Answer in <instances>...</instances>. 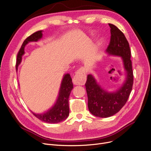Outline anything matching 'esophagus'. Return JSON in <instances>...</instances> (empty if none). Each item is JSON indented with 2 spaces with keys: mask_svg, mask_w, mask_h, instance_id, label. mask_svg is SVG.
Masks as SVG:
<instances>
[{
  "mask_svg": "<svg viewBox=\"0 0 151 151\" xmlns=\"http://www.w3.org/2000/svg\"><path fill=\"white\" fill-rule=\"evenodd\" d=\"M87 70L84 68L79 69L73 79V83L75 85H84L86 81Z\"/></svg>",
  "mask_w": 151,
  "mask_h": 151,
  "instance_id": "1",
  "label": "esophagus"
}]
</instances>
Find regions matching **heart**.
Segmentation results:
<instances>
[{"instance_id": "obj_1", "label": "heart", "mask_w": 151, "mask_h": 151, "mask_svg": "<svg viewBox=\"0 0 151 151\" xmlns=\"http://www.w3.org/2000/svg\"><path fill=\"white\" fill-rule=\"evenodd\" d=\"M102 43H103V42H102V41L99 42V47H100V46L102 45Z\"/></svg>"}]
</instances>
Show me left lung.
I'll use <instances>...</instances> for the list:
<instances>
[{
  "instance_id": "left-lung-1",
  "label": "left lung",
  "mask_w": 151,
  "mask_h": 151,
  "mask_svg": "<svg viewBox=\"0 0 151 151\" xmlns=\"http://www.w3.org/2000/svg\"><path fill=\"white\" fill-rule=\"evenodd\" d=\"M111 39L106 50L108 55L121 57L127 72L126 80L117 91L109 92L98 84L92 75L87 76L85 84L88 98V108L95 116L108 117L118 113L125 105L132 89L133 74L131 51L127 40L116 26L109 24Z\"/></svg>"
}]
</instances>
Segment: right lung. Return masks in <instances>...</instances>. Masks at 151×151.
Returning <instances> with one entry per match:
<instances>
[{"instance_id": "add662e5", "label": "right lung", "mask_w": 151, "mask_h": 151, "mask_svg": "<svg viewBox=\"0 0 151 151\" xmlns=\"http://www.w3.org/2000/svg\"><path fill=\"white\" fill-rule=\"evenodd\" d=\"M42 30H39L28 37L24 41L17 55V64H16V68L17 69L21 62L22 56L25 53L24 47L26 45L30 42H38L42 38ZM73 88L72 79L69 73L64 75L61 82L58 99L54 105L43 113L36 114L33 112L32 113L38 119L50 124L59 123L65 120L69 115L68 98Z\"/></svg>"}]
</instances>
